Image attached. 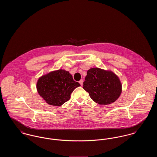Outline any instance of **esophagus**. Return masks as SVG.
Returning <instances> with one entry per match:
<instances>
[{
    "mask_svg": "<svg viewBox=\"0 0 157 157\" xmlns=\"http://www.w3.org/2000/svg\"><path fill=\"white\" fill-rule=\"evenodd\" d=\"M79 83L81 84V85H83V80L81 79V80L79 81Z\"/></svg>",
    "mask_w": 157,
    "mask_h": 157,
    "instance_id": "1",
    "label": "esophagus"
}]
</instances>
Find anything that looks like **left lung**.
<instances>
[{
    "mask_svg": "<svg viewBox=\"0 0 157 157\" xmlns=\"http://www.w3.org/2000/svg\"><path fill=\"white\" fill-rule=\"evenodd\" d=\"M83 88L99 105L115 102L120 96L122 85L118 77L111 71L91 68L87 71Z\"/></svg>",
    "mask_w": 157,
    "mask_h": 157,
    "instance_id": "1",
    "label": "left lung"
}]
</instances>
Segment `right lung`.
<instances>
[{"mask_svg": "<svg viewBox=\"0 0 157 157\" xmlns=\"http://www.w3.org/2000/svg\"><path fill=\"white\" fill-rule=\"evenodd\" d=\"M80 86L69 72L59 69L40 77L36 88L39 95L48 104L60 106L69 100L71 93Z\"/></svg>", "mask_w": 157, "mask_h": 157, "instance_id": "obj_1", "label": "right lung"}]
</instances>
